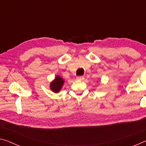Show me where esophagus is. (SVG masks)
Listing matches in <instances>:
<instances>
[{
  "mask_svg": "<svg viewBox=\"0 0 146 146\" xmlns=\"http://www.w3.org/2000/svg\"><path fill=\"white\" fill-rule=\"evenodd\" d=\"M76 79L78 80H83L84 79V77L83 76H77V77H76Z\"/></svg>",
  "mask_w": 146,
  "mask_h": 146,
  "instance_id": "esophagus-1",
  "label": "esophagus"
}]
</instances>
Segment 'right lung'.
<instances>
[{
  "label": "right lung",
  "instance_id": "1",
  "mask_svg": "<svg viewBox=\"0 0 146 146\" xmlns=\"http://www.w3.org/2000/svg\"><path fill=\"white\" fill-rule=\"evenodd\" d=\"M64 80L61 76L56 75L54 80L50 83V89L53 92L58 93L64 86Z\"/></svg>",
  "mask_w": 146,
  "mask_h": 146
}]
</instances>
